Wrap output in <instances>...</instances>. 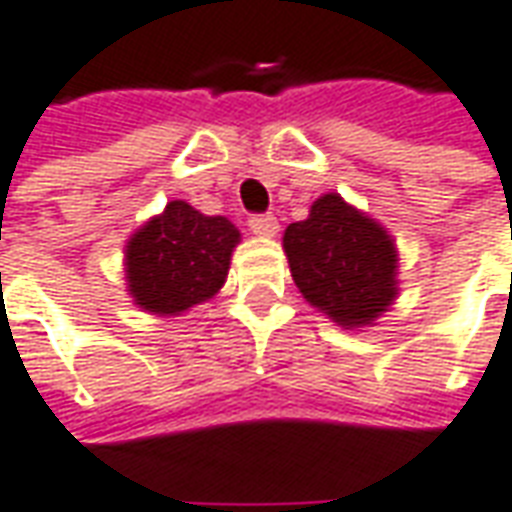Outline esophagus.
<instances>
[{
    "label": "esophagus",
    "mask_w": 512,
    "mask_h": 512,
    "mask_svg": "<svg viewBox=\"0 0 512 512\" xmlns=\"http://www.w3.org/2000/svg\"><path fill=\"white\" fill-rule=\"evenodd\" d=\"M248 225H250V231L259 236H276L278 231V220L273 217V214H250Z\"/></svg>",
    "instance_id": "obj_1"
}]
</instances>
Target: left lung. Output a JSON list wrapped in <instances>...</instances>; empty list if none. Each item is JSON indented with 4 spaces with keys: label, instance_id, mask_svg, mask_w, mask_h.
Listing matches in <instances>:
<instances>
[{
    "label": "left lung",
    "instance_id": "8db88e82",
    "mask_svg": "<svg viewBox=\"0 0 512 512\" xmlns=\"http://www.w3.org/2000/svg\"><path fill=\"white\" fill-rule=\"evenodd\" d=\"M284 250L303 298L340 326H365L396 298L393 239L340 195L320 197L292 222Z\"/></svg>",
    "mask_w": 512,
    "mask_h": 512
}]
</instances>
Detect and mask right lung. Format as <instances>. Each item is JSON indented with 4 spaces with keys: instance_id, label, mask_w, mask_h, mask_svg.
<instances>
[{
    "instance_id": "right-lung-1",
    "label": "right lung",
    "mask_w": 512,
    "mask_h": 512,
    "mask_svg": "<svg viewBox=\"0 0 512 512\" xmlns=\"http://www.w3.org/2000/svg\"><path fill=\"white\" fill-rule=\"evenodd\" d=\"M239 231L225 217H206L172 200L128 242V287L136 303L155 315H178L209 301L228 276Z\"/></svg>"
}]
</instances>
